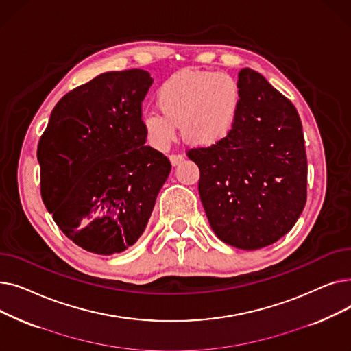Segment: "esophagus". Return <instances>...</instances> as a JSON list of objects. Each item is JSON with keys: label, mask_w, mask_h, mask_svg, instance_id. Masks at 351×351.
<instances>
[{"label": "esophagus", "mask_w": 351, "mask_h": 351, "mask_svg": "<svg viewBox=\"0 0 351 351\" xmlns=\"http://www.w3.org/2000/svg\"><path fill=\"white\" fill-rule=\"evenodd\" d=\"M169 160H171V163L173 166H176V165H179L183 160V156L182 155H169Z\"/></svg>", "instance_id": "1"}]
</instances>
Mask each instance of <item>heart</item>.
Returning <instances> with one entry per match:
<instances>
[{"mask_svg":"<svg viewBox=\"0 0 351 351\" xmlns=\"http://www.w3.org/2000/svg\"><path fill=\"white\" fill-rule=\"evenodd\" d=\"M160 112L143 118L145 134L158 151L169 149L178 125L188 142L212 146L228 139L241 117L243 94L229 73L182 71L166 80L156 97Z\"/></svg>","mask_w":351,"mask_h":351,"instance_id":"1","label":"heart"}]
</instances>
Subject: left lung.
I'll return each instance as SVG.
<instances>
[{
    "instance_id": "obj_1",
    "label": "left lung",
    "mask_w": 351,
    "mask_h": 351,
    "mask_svg": "<svg viewBox=\"0 0 351 351\" xmlns=\"http://www.w3.org/2000/svg\"><path fill=\"white\" fill-rule=\"evenodd\" d=\"M243 102L232 135L188 152L200 171L199 195L225 243L256 250L298 222L307 196V158L294 105L262 73L239 72Z\"/></svg>"
}]
</instances>
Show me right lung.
<instances>
[{"label":"right lung","instance_id":"1","mask_svg":"<svg viewBox=\"0 0 351 351\" xmlns=\"http://www.w3.org/2000/svg\"><path fill=\"white\" fill-rule=\"evenodd\" d=\"M152 82L143 69L101 73L61 98L40 139L44 205L86 252L132 246L169 176L168 158L145 145L142 102Z\"/></svg>","mask_w":351,"mask_h":351}]
</instances>
